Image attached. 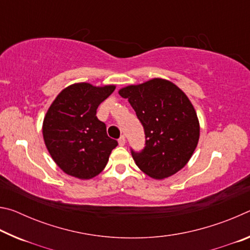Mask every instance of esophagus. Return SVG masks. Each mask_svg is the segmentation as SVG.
Segmentation results:
<instances>
[{
    "mask_svg": "<svg viewBox=\"0 0 250 250\" xmlns=\"http://www.w3.org/2000/svg\"><path fill=\"white\" fill-rule=\"evenodd\" d=\"M118 142H119V146H124L125 145V135H121V137L119 138V140H118Z\"/></svg>",
    "mask_w": 250,
    "mask_h": 250,
    "instance_id": "34e87169",
    "label": "esophagus"
}]
</instances>
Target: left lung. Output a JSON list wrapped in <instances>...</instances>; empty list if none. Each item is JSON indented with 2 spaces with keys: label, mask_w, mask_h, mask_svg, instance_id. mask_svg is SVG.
<instances>
[{
  "label": "left lung",
  "mask_w": 250,
  "mask_h": 250,
  "mask_svg": "<svg viewBox=\"0 0 250 250\" xmlns=\"http://www.w3.org/2000/svg\"><path fill=\"white\" fill-rule=\"evenodd\" d=\"M119 95L128 99L145 128V149L131 151L138 167L154 180L182 170L200 139V122L188 96L162 78L124 87Z\"/></svg>",
  "instance_id": "obj_1"
}]
</instances>
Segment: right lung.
Segmentation results:
<instances>
[{"mask_svg":"<svg viewBox=\"0 0 250 250\" xmlns=\"http://www.w3.org/2000/svg\"><path fill=\"white\" fill-rule=\"evenodd\" d=\"M115 89V84L73 83L50 104L43 121L44 142L54 162L66 174L90 180L107 166L118 142L108 137L105 125L96 113Z\"/></svg>","mask_w":250,"mask_h":250,"instance_id":"1","label":"right lung"}]
</instances>
